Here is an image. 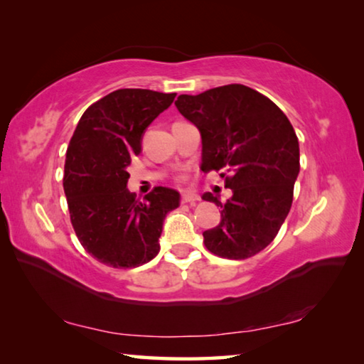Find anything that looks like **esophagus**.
Here are the masks:
<instances>
[{
  "mask_svg": "<svg viewBox=\"0 0 364 364\" xmlns=\"http://www.w3.org/2000/svg\"><path fill=\"white\" fill-rule=\"evenodd\" d=\"M197 200H199V196H197V194L186 193V194L181 196V202H183V204H196Z\"/></svg>",
  "mask_w": 364,
  "mask_h": 364,
  "instance_id": "esophagus-1",
  "label": "esophagus"
}]
</instances>
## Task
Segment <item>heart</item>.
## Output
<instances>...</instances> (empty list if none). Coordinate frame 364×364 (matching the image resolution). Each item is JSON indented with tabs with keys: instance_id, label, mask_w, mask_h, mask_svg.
<instances>
[{
	"instance_id": "1",
	"label": "heart",
	"mask_w": 364,
	"mask_h": 364,
	"mask_svg": "<svg viewBox=\"0 0 364 364\" xmlns=\"http://www.w3.org/2000/svg\"><path fill=\"white\" fill-rule=\"evenodd\" d=\"M178 181H184V176H183V175L178 176Z\"/></svg>"
}]
</instances>
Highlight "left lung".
<instances>
[{"label": "left lung", "mask_w": 364, "mask_h": 364, "mask_svg": "<svg viewBox=\"0 0 364 364\" xmlns=\"http://www.w3.org/2000/svg\"><path fill=\"white\" fill-rule=\"evenodd\" d=\"M199 128L202 171H218L232 197L221 204L220 223L204 231L207 250L228 260L262 252L291 210L300 170L299 139L286 114L258 91L232 83L175 101Z\"/></svg>", "instance_id": "obj_1"}]
</instances>
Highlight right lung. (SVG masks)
I'll return each instance as SVG.
<instances>
[{"mask_svg": "<svg viewBox=\"0 0 364 364\" xmlns=\"http://www.w3.org/2000/svg\"><path fill=\"white\" fill-rule=\"evenodd\" d=\"M176 93L123 88L85 110L67 147L64 193L80 244L110 268H134L159 254L164 218L180 194L156 186L143 200L127 189L141 136Z\"/></svg>", "mask_w": 364, "mask_h": 364, "instance_id": "obj_1", "label": "right lung"}]
</instances>
